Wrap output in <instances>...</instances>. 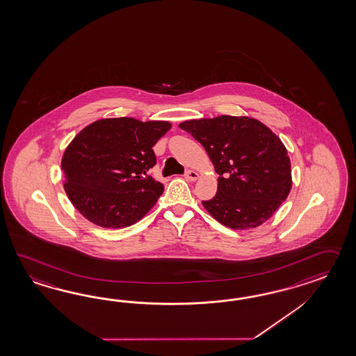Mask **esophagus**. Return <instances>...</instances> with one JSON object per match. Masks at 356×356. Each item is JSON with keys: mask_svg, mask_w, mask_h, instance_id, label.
I'll use <instances>...</instances> for the list:
<instances>
[{"mask_svg": "<svg viewBox=\"0 0 356 356\" xmlns=\"http://www.w3.org/2000/svg\"><path fill=\"white\" fill-rule=\"evenodd\" d=\"M198 177H200L198 172H195V171H193V170H189V171L185 172V179H188L189 181H195Z\"/></svg>", "mask_w": 356, "mask_h": 356, "instance_id": "1", "label": "esophagus"}]
</instances>
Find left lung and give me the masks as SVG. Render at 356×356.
I'll return each instance as SVG.
<instances>
[{"label":"left lung","mask_w":356,"mask_h":356,"mask_svg":"<svg viewBox=\"0 0 356 356\" xmlns=\"http://www.w3.org/2000/svg\"><path fill=\"white\" fill-rule=\"evenodd\" d=\"M206 149L218 175L216 195L202 204L222 225L257 227L286 200L291 161L277 135L250 117L220 115L180 123Z\"/></svg>","instance_id":"8db88e82"}]
</instances>
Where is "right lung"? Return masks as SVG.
Listing matches in <instances>:
<instances>
[{
	"mask_svg": "<svg viewBox=\"0 0 356 356\" xmlns=\"http://www.w3.org/2000/svg\"><path fill=\"white\" fill-rule=\"evenodd\" d=\"M170 129V122L121 117L81 131L61 159L64 189L79 213L112 229L145 216L165 189L147 172L156 163L153 147Z\"/></svg>",
	"mask_w": 356,
	"mask_h": 356,
	"instance_id": "add662e5",
	"label": "right lung"
}]
</instances>
